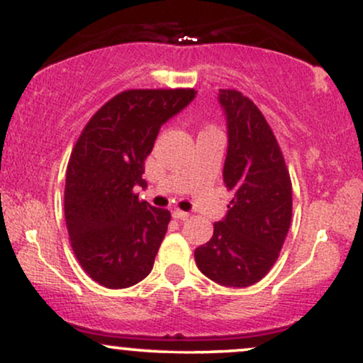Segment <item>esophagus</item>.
I'll list each match as a JSON object with an SVG mask.
<instances>
[{"instance_id":"obj_1","label":"esophagus","mask_w":363,"mask_h":363,"mask_svg":"<svg viewBox=\"0 0 363 363\" xmlns=\"http://www.w3.org/2000/svg\"><path fill=\"white\" fill-rule=\"evenodd\" d=\"M172 216L176 218V220H187V218H189V213L181 211V209H174Z\"/></svg>"}]
</instances>
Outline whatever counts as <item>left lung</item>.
Listing matches in <instances>:
<instances>
[{
	"label": "left lung",
	"mask_w": 363,
	"mask_h": 363,
	"mask_svg": "<svg viewBox=\"0 0 363 363\" xmlns=\"http://www.w3.org/2000/svg\"><path fill=\"white\" fill-rule=\"evenodd\" d=\"M218 103L228 133L223 182L231 203L194 259L208 279L240 289L259 282L276 264L291 226L292 186L259 108L235 89H221Z\"/></svg>",
	"instance_id": "left-lung-1"
}]
</instances>
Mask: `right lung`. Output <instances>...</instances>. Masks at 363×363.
I'll return each mask as SVG.
<instances>
[{
	"mask_svg": "<svg viewBox=\"0 0 363 363\" xmlns=\"http://www.w3.org/2000/svg\"><path fill=\"white\" fill-rule=\"evenodd\" d=\"M194 89H130L82 130L65 172L64 211L72 250L93 281L125 289L145 279L170 213L140 201L135 187L160 126L196 98Z\"/></svg>",
	"mask_w": 363,
	"mask_h": 363,
	"instance_id": "right-lung-1",
	"label": "right lung"
}]
</instances>
